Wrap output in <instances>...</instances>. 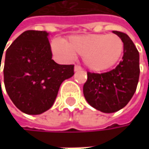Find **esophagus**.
<instances>
[{"label":"esophagus","mask_w":149,"mask_h":149,"mask_svg":"<svg viewBox=\"0 0 149 149\" xmlns=\"http://www.w3.org/2000/svg\"><path fill=\"white\" fill-rule=\"evenodd\" d=\"M83 69H82V67L81 66H79V65H75L74 66V71L75 72H80V71H82Z\"/></svg>","instance_id":"34e87169"}]
</instances>
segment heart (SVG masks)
Masks as SVG:
<instances>
[{
	"label": "heart",
	"instance_id": "obj_1",
	"mask_svg": "<svg viewBox=\"0 0 149 149\" xmlns=\"http://www.w3.org/2000/svg\"><path fill=\"white\" fill-rule=\"evenodd\" d=\"M124 45L116 34H84L70 37L65 42L55 39L52 42V52L65 58L75 53L83 56L86 66L97 72L112 68L120 60Z\"/></svg>",
	"mask_w": 149,
	"mask_h": 149
}]
</instances>
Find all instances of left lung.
Here are the masks:
<instances>
[{"instance_id":"8db88e82","label":"left lung","mask_w":149,"mask_h":149,"mask_svg":"<svg viewBox=\"0 0 149 149\" xmlns=\"http://www.w3.org/2000/svg\"><path fill=\"white\" fill-rule=\"evenodd\" d=\"M124 45L123 60L113 70L104 73L87 72L84 96L88 104L104 113H113L125 107L136 91L140 76L139 52L124 33L113 31Z\"/></svg>"}]
</instances>
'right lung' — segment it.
<instances>
[{
	"label": "right lung",
	"instance_id": "1",
	"mask_svg": "<svg viewBox=\"0 0 149 149\" xmlns=\"http://www.w3.org/2000/svg\"><path fill=\"white\" fill-rule=\"evenodd\" d=\"M47 36L45 31H26L7 49L5 55L6 91L15 106L28 115L48 110L62 82L74 74L73 65H58L52 59Z\"/></svg>",
	"mask_w": 149,
	"mask_h": 149
}]
</instances>
